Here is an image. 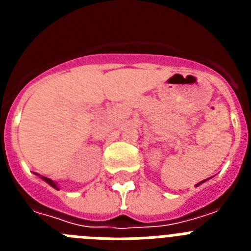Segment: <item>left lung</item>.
<instances>
[{
	"label": "left lung",
	"instance_id": "1",
	"mask_svg": "<svg viewBox=\"0 0 251 251\" xmlns=\"http://www.w3.org/2000/svg\"><path fill=\"white\" fill-rule=\"evenodd\" d=\"M208 179V178H207ZM207 179H203V181H201V182H199V183H197V185H196V187H199V186H200V185H202V183L203 182H206V181H207Z\"/></svg>",
	"mask_w": 251,
	"mask_h": 251
}]
</instances>
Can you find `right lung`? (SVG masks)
Returning <instances> with one entry per match:
<instances>
[{
	"mask_svg": "<svg viewBox=\"0 0 251 251\" xmlns=\"http://www.w3.org/2000/svg\"><path fill=\"white\" fill-rule=\"evenodd\" d=\"M35 175H36V176H39L41 179H44V181H45L46 183H49V185H50L52 188H55V190H60L59 186H57V182H55V181H52V179H51V178H48V177L41 176V175L36 174V172H35Z\"/></svg>",
	"mask_w": 251,
	"mask_h": 251,
	"instance_id": "add662e5",
	"label": "right lung"
}]
</instances>
